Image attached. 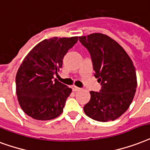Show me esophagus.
<instances>
[{
	"label": "esophagus",
	"instance_id": "34e87169",
	"mask_svg": "<svg viewBox=\"0 0 150 150\" xmlns=\"http://www.w3.org/2000/svg\"><path fill=\"white\" fill-rule=\"evenodd\" d=\"M72 90H74V91H79V90H80L81 89H80L79 87H77V86H73Z\"/></svg>",
	"mask_w": 150,
	"mask_h": 150
}]
</instances>
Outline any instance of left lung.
I'll use <instances>...</instances> for the list:
<instances>
[{"mask_svg":"<svg viewBox=\"0 0 150 150\" xmlns=\"http://www.w3.org/2000/svg\"><path fill=\"white\" fill-rule=\"evenodd\" d=\"M79 38L90 52L94 76L101 85L100 92H90L84 112L94 120H115L127 110L135 94L133 62L122 46L105 34L94 33Z\"/></svg>","mask_w":150,"mask_h":150,"instance_id":"1","label":"left lung"}]
</instances>
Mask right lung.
Returning a JSON list of instances; mask_svg holds the SVG:
<instances>
[{
    "label": "right lung",
    "mask_w": 150,
    "mask_h": 150,
    "mask_svg": "<svg viewBox=\"0 0 150 150\" xmlns=\"http://www.w3.org/2000/svg\"><path fill=\"white\" fill-rule=\"evenodd\" d=\"M77 42L78 37L45 39L26 56L17 71L16 85L19 105L27 115L38 120H50L62 113L71 89L53 75Z\"/></svg>",
    "instance_id": "obj_1"
}]
</instances>
